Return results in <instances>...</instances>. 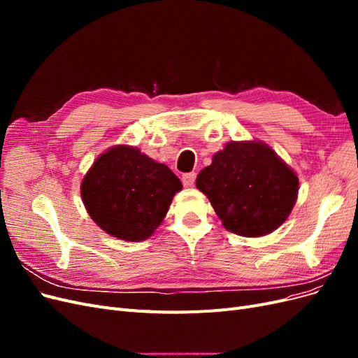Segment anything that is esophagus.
<instances>
[{
    "mask_svg": "<svg viewBox=\"0 0 358 358\" xmlns=\"http://www.w3.org/2000/svg\"><path fill=\"white\" fill-rule=\"evenodd\" d=\"M196 173L194 171H191V173H185V175L182 176V182H183V185L185 187H192L194 185V182H196Z\"/></svg>",
    "mask_w": 358,
    "mask_h": 358,
    "instance_id": "34e87169",
    "label": "esophagus"
}]
</instances>
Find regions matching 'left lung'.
Wrapping results in <instances>:
<instances>
[{
  "label": "left lung",
  "instance_id": "obj_1",
  "mask_svg": "<svg viewBox=\"0 0 358 358\" xmlns=\"http://www.w3.org/2000/svg\"><path fill=\"white\" fill-rule=\"evenodd\" d=\"M227 230L258 237L275 231L294 208L299 178L266 143L230 142L197 176Z\"/></svg>",
  "mask_w": 358,
  "mask_h": 358
}]
</instances>
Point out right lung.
I'll use <instances>...</instances> for the list:
<instances>
[{
  "mask_svg": "<svg viewBox=\"0 0 358 358\" xmlns=\"http://www.w3.org/2000/svg\"><path fill=\"white\" fill-rule=\"evenodd\" d=\"M179 178L137 148L117 145L95 159L80 194L94 222L117 239L142 242L164 220Z\"/></svg>",
  "mask_w": 358,
  "mask_h": 358,
  "instance_id": "add662e5",
  "label": "right lung"
}]
</instances>
